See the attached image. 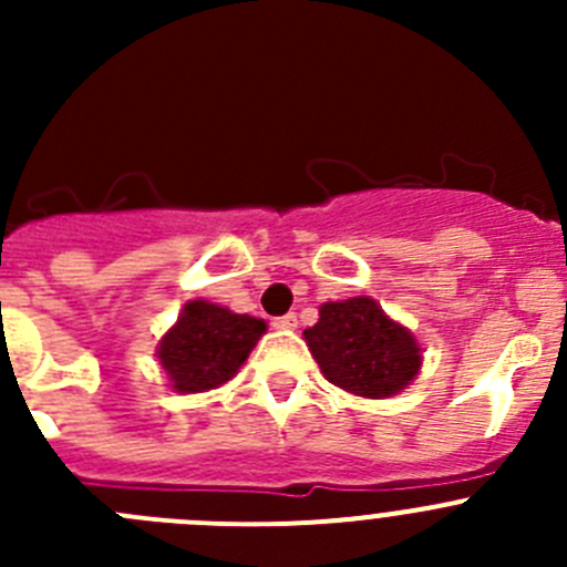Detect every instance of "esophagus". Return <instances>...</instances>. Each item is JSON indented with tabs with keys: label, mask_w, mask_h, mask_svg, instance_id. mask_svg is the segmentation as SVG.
I'll list each match as a JSON object with an SVG mask.
<instances>
[{
	"label": "esophagus",
	"mask_w": 567,
	"mask_h": 567,
	"mask_svg": "<svg viewBox=\"0 0 567 567\" xmlns=\"http://www.w3.org/2000/svg\"><path fill=\"white\" fill-rule=\"evenodd\" d=\"M272 327L275 329H295V327H298V315H295V312L280 315V318L272 320Z\"/></svg>",
	"instance_id": "34e87169"
}]
</instances>
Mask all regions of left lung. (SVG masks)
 <instances>
[{
  "instance_id": "obj_1",
  "label": "left lung",
  "mask_w": 567,
  "mask_h": 567,
  "mask_svg": "<svg viewBox=\"0 0 567 567\" xmlns=\"http://www.w3.org/2000/svg\"><path fill=\"white\" fill-rule=\"evenodd\" d=\"M303 340L323 378L358 398L380 400L403 392L423 363L414 334L365 295L323 303Z\"/></svg>"
}]
</instances>
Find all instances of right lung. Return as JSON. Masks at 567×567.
Wrapping results in <instances>:
<instances>
[{"label": "right lung", "mask_w": 567, "mask_h": 567, "mask_svg": "<svg viewBox=\"0 0 567 567\" xmlns=\"http://www.w3.org/2000/svg\"><path fill=\"white\" fill-rule=\"evenodd\" d=\"M264 332L267 323L260 318L235 315L209 300H189L155 358L175 392H207L238 372Z\"/></svg>", "instance_id": "1"}]
</instances>
